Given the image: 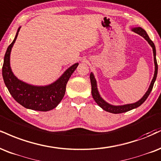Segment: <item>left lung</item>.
<instances>
[{
    "mask_svg": "<svg viewBox=\"0 0 161 161\" xmlns=\"http://www.w3.org/2000/svg\"><path fill=\"white\" fill-rule=\"evenodd\" d=\"M131 30L133 32L136 33V34H139L140 36H142L147 42H148L149 45L152 47L153 49V54H154V77H153L152 82H151L149 88L147 91L146 94H144V96L141 98L140 100L136 103H130V104H125V105L121 106H114L109 104V103L105 101L103 98L100 97V93L98 92L97 86V81L95 78H94V75L92 73H91L90 74V79H91V84H92V97L94 98V100H95V102L97 103V105L100 106L103 109L105 110L106 112H111V113L114 114H119V113H123V112H126L130 110H132L133 109H136V108L139 107V106H141L142 104L146 101V100L148 98L149 94H150L151 92H152L153 86H154V83L155 82L157 75H158V63H157V59H156V49L155 46H154V42L150 40L149 36L146 31L144 29L140 28V27H137V28H133Z\"/></svg>",
    "mask_w": 161,
    "mask_h": 161,
    "instance_id": "left-lung-1",
    "label": "left lung"
}]
</instances>
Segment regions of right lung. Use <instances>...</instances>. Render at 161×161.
<instances>
[{"mask_svg": "<svg viewBox=\"0 0 161 161\" xmlns=\"http://www.w3.org/2000/svg\"><path fill=\"white\" fill-rule=\"evenodd\" d=\"M20 28L21 27L18 28L14 40L8 46L5 53L2 67L3 81L13 97L22 106L36 111H49L55 109L63 99L67 83L78 67L79 63H75L69 67L55 82L48 86H32L22 82L13 74L10 67L11 49Z\"/></svg>", "mask_w": 161, "mask_h": 161, "instance_id": "obj_1", "label": "right lung"}]
</instances>
